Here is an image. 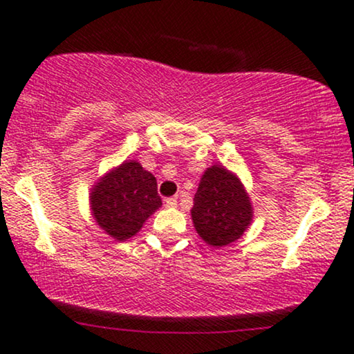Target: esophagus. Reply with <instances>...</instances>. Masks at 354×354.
<instances>
[{
    "label": "esophagus",
    "instance_id": "esophagus-1",
    "mask_svg": "<svg viewBox=\"0 0 354 354\" xmlns=\"http://www.w3.org/2000/svg\"><path fill=\"white\" fill-rule=\"evenodd\" d=\"M165 203H166V206H168V208H174V206H176V203H178V198L176 196H169V198H166Z\"/></svg>",
    "mask_w": 354,
    "mask_h": 354
}]
</instances>
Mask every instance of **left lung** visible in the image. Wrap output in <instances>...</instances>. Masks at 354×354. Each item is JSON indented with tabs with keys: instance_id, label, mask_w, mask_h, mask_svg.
<instances>
[{
	"instance_id": "8db88e82",
	"label": "left lung",
	"mask_w": 354,
	"mask_h": 354,
	"mask_svg": "<svg viewBox=\"0 0 354 354\" xmlns=\"http://www.w3.org/2000/svg\"><path fill=\"white\" fill-rule=\"evenodd\" d=\"M191 218L198 234L208 245L226 246L243 236L253 218V209L238 178L214 165L203 174Z\"/></svg>"
}]
</instances>
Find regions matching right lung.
<instances>
[{
    "label": "right lung",
    "instance_id": "add662e5",
    "mask_svg": "<svg viewBox=\"0 0 354 354\" xmlns=\"http://www.w3.org/2000/svg\"><path fill=\"white\" fill-rule=\"evenodd\" d=\"M89 201L96 223L118 241L135 236L161 206L156 178L131 160L101 178Z\"/></svg>",
    "mask_w": 354,
    "mask_h": 354
}]
</instances>
